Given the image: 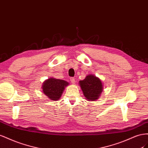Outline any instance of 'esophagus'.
Returning <instances> with one entry per match:
<instances>
[{"label":"esophagus","mask_w":148,"mask_h":148,"mask_svg":"<svg viewBox=\"0 0 148 148\" xmlns=\"http://www.w3.org/2000/svg\"><path fill=\"white\" fill-rule=\"evenodd\" d=\"M69 80H70V81L71 82V83L74 84L75 80H74V77H70V78H69Z\"/></svg>","instance_id":"1"}]
</instances>
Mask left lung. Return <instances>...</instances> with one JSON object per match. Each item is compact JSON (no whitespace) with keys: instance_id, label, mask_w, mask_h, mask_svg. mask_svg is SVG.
<instances>
[{"instance_id":"8db88e82","label":"left lung","mask_w":148,"mask_h":148,"mask_svg":"<svg viewBox=\"0 0 148 148\" xmlns=\"http://www.w3.org/2000/svg\"><path fill=\"white\" fill-rule=\"evenodd\" d=\"M79 84L87 100L92 101L99 98L103 86L102 82L98 77L93 75H88L85 79L80 81Z\"/></svg>"}]
</instances>
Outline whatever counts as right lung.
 I'll list each match as a JSON object with an SVG mask.
<instances>
[{
  "label": "right lung",
  "instance_id": "1",
  "mask_svg": "<svg viewBox=\"0 0 148 148\" xmlns=\"http://www.w3.org/2000/svg\"><path fill=\"white\" fill-rule=\"evenodd\" d=\"M67 81L61 79L50 78L43 85L44 94L51 100H58L61 96L64 87L68 85Z\"/></svg>",
  "mask_w": 148,
  "mask_h": 148
}]
</instances>
